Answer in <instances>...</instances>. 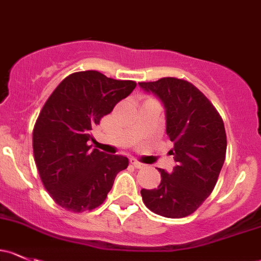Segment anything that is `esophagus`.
<instances>
[{"label": "esophagus", "instance_id": "34e87169", "mask_svg": "<svg viewBox=\"0 0 261 261\" xmlns=\"http://www.w3.org/2000/svg\"><path fill=\"white\" fill-rule=\"evenodd\" d=\"M130 164L134 167H135V169H144V167L146 166V165H145V164L140 163V161H138V160H136V159H134V158L130 159Z\"/></svg>", "mask_w": 261, "mask_h": 261}]
</instances>
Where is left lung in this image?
I'll use <instances>...</instances> for the list:
<instances>
[{
    "mask_svg": "<svg viewBox=\"0 0 261 261\" xmlns=\"http://www.w3.org/2000/svg\"><path fill=\"white\" fill-rule=\"evenodd\" d=\"M145 92L153 94L165 109L166 134L174 147L176 165L161 174L160 185L142 189L145 205L165 218L190 215L215 188L226 153V134L223 119L199 89L190 82L164 77L139 82Z\"/></svg>",
    "mask_w": 261,
    "mask_h": 261,
    "instance_id": "8db88e82",
    "label": "left lung"
}]
</instances>
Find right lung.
<instances>
[{
	"label": "right lung",
	"instance_id": "1",
	"mask_svg": "<svg viewBox=\"0 0 261 261\" xmlns=\"http://www.w3.org/2000/svg\"><path fill=\"white\" fill-rule=\"evenodd\" d=\"M135 87L134 81L81 71L62 80L47 98L32 141L38 174L57 205L82 213L105 201L128 159L92 149L91 131Z\"/></svg>",
	"mask_w": 261,
	"mask_h": 261
}]
</instances>
